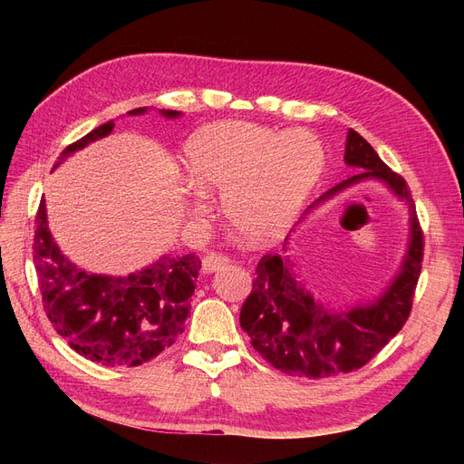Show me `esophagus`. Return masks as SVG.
<instances>
[{"label":"esophagus","mask_w":464,"mask_h":464,"mask_svg":"<svg viewBox=\"0 0 464 464\" xmlns=\"http://www.w3.org/2000/svg\"><path fill=\"white\" fill-rule=\"evenodd\" d=\"M203 273H217L230 265V257L224 254H208L203 257Z\"/></svg>","instance_id":"1"}]
</instances>
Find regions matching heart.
<instances>
[{"mask_svg":"<svg viewBox=\"0 0 464 464\" xmlns=\"http://www.w3.org/2000/svg\"><path fill=\"white\" fill-rule=\"evenodd\" d=\"M186 166L199 186L224 191V215L246 240L285 236L325 168V150L310 133L224 121L186 147Z\"/></svg>","mask_w":464,"mask_h":464,"instance_id":"heart-1","label":"heart"}]
</instances>
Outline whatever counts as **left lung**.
<instances>
[{"instance_id":"1","label":"left lung","mask_w":464,"mask_h":464,"mask_svg":"<svg viewBox=\"0 0 464 464\" xmlns=\"http://www.w3.org/2000/svg\"><path fill=\"white\" fill-rule=\"evenodd\" d=\"M344 160L348 166L362 168V174L348 178L321 199H329L363 178L383 179L409 203L412 227L409 254L399 276L382 298L348 312H331L314 298L286 257L278 254L261 257L251 294L242 305L240 325L263 360L288 375L317 379L360 370L382 353L412 312L424 261V232L420 228L411 188L354 130L346 137Z\"/></svg>"}]
</instances>
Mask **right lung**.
Returning <instances> with one entry per match:
<instances>
[{
  "mask_svg": "<svg viewBox=\"0 0 464 464\" xmlns=\"http://www.w3.org/2000/svg\"><path fill=\"white\" fill-rule=\"evenodd\" d=\"M135 108L130 114H143ZM176 118L179 111L164 110ZM98 125L62 150L60 160L114 130ZM33 259L42 307L65 343L77 354L102 366H141L172 346L186 329L191 294L201 261L195 254L164 256L130 276L87 275L69 263L53 244L40 201L34 220Z\"/></svg>",
  "mask_w": 464,
  "mask_h": 464,
  "instance_id": "add662e5",
  "label": "right lung"
}]
</instances>
